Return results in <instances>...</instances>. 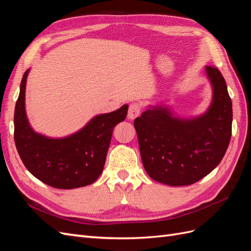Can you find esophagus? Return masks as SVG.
<instances>
[{
	"label": "esophagus",
	"instance_id": "obj_1",
	"mask_svg": "<svg viewBox=\"0 0 251 251\" xmlns=\"http://www.w3.org/2000/svg\"><path fill=\"white\" fill-rule=\"evenodd\" d=\"M141 112V107L138 102H133L130 104L128 107V112H127V118L134 120L136 117H138L140 115Z\"/></svg>",
	"mask_w": 251,
	"mask_h": 251
}]
</instances>
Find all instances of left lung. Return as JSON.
<instances>
[{"instance_id": "left-lung-1", "label": "left lung", "mask_w": 251, "mask_h": 251, "mask_svg": "<svg viewBox=\"0 0 251 251\" xmlns=\"http://www.w3.org/2000/svg\"><path fill=\"white\" fill-rule=\"evenodd\" d=\"M212 88L207 111L194 118L176 116L165 105H150L134 120L149 176L171 186L191 185L217 168L231 137L232 103L223 75L206 66Z\"/></svg>"}]
</instances>
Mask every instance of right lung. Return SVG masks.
<instances>
[{
	"label": "right lung",
	"mask_w": 251,
	"mask_h": 251,
	"mask_svg": "<svg viewBox=\"0 0 251 251\" xmlns=\"http://www.w3.org/2000/svg\"><path fill=\"white\" fill-rule=\"evenodd\" d=\"M29 70L23 75L14 110V142L26 169L52 187L71 189L92 184L100 176L114 127L124 121L127 104L100 114L74 134L50 138L36 133L25 110V91Z\"/></svg>",
	"instance_id": "1"
}]
</instances>
